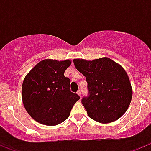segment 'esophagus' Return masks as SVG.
I'll use <instances>...</instances> for the list:
<instances>
[{"instance_id": "34e87169", "label": "esophagus", "mask_w": 151, "mask_h": 151, "mask_svg": "<svg viewBox=\"0 0 151 151\" xmlns=\"http://www.w3.org/2000/svg\"><path fill=\"white\" fill-rule=\"evenodd\" d=\"M77 94H78V95L80 96V97H81V95H82V91H77Z\"/></svg>"}]
</instances>
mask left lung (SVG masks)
Here are the masks:
<instances>
[{
	"mask_svg": "<svg viewBox=\"0 0 151 151\" xmlns=\"http://www.w3.org/2000/svg\"><path fill=\"white\" fill-rule=\"evenodd\" d=\"M75 66L86 77L88 96L82 104L92 119L109 123L120 118L129 108L132 88L125 69L108 57L94 60L75 59Z\"/></svg>",
	"mask_w": 151,
	"mask_h": 151,
	"instance_id": "obj_1",
	"label": "left lung"
}]
</instances>
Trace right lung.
Masks as SVG:
<instances>
[{"label":"right lung","instance_id":"right-lung-1","mask_svg":"<svg viewBox=\"0 0 151 151\" xmlns=\"http://www.w3.org/2000/svg\"><path fill=\"white\" fill-rule=\"evenodd\" d=\"M71 60H41L26 75L22 98L30 116L45 125H56L69 117L80 97L69 88L70 79L64 76Z\"/></svg>","mask_w":151,"mask_h":151}]
</instances>
